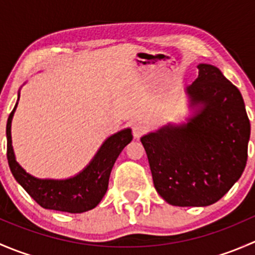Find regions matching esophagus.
I'll return each mask as SVG.
<instances>
[{"mask_svg": "<svg viewBox=\"0 0 255 255\" xmlns=\"http://www.w3.org/2000/svg\"><path fill=\"white\" fill-rule=\"evenodd\" d=\"M132 132L134 138H140L146 132V126L142 122H135L132 126Z\"/></svg>", "mask_w": 255, "mask_h": 255, "instance_id": "1", "label": "esophagus"}]
</instances>
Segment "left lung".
Instances as JSON below:
<instances>
[{"label":"left lung","instance_id":"1","mask_svg":"<svg viewBox=\"0 0 255 255\" xmlns=\"http://www.w3.org/2000/svg\"><path fill=\"white\" fill-rule=\"evenodd\" d=\"M187 94L204 109L180 127L140 139L158 194L173 206H208L230 191L248 158L251 123L241 92L220 69L200 64Z\"/></svg>","mask_w":255,"mask_h":255}]
</instances>
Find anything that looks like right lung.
Returning <instances> with one entry per match:
<instances>
[{
    "mask_svg": "<svg viewBox=\"0 0 255 255\" xmlns=\"http://www.w3.org/2000/svg\"><path fill=\"white\" fill-rule=\"evenodd\" d=\"M7 121V159L14 179L39 206L69 213H81L96 207L109 187L110 174L116 159L132 140L130 129L121 130L110 137L99 153L78 176L68 180H39L25 173L14 159L11 140V122L14 110Z\"/></svg>",
    "mask_w": 255,
    "mask_h": 255,
    "instance_id": "right-lung-1",
    "label": "right lung"
}]
</instances>
